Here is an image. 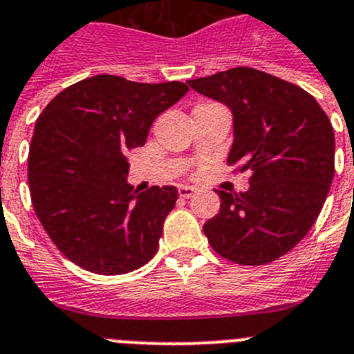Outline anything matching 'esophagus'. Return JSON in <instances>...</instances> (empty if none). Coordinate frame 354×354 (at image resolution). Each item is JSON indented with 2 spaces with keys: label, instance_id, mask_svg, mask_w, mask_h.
<instances>
[{
  "label": "esophagus",
  "instance_id": "esophagus-1",
  "mask_svg": "<svg viewBox=\"0 0 354 354\" xmlns=\"http://www.w3.org/2000/svg\"><path fill=\"white\" fill-rule=\"evenodd\" d=\"M178 194H180V197L189 199V197H192L194 194H196V189H194V187H187V185H180V187H178Z\"/></svg>",
  "mask_w": 354,
  "mask_h": 354
}]
</instances>
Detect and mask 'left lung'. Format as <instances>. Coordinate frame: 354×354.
I'll return each mask as SVG.
<instances>
[{
    "label": "left lung",
    "instance_id": "left-lung-1",
    "mask_svg": "<svg viewBox=\"0 0 354 354\" xmlns=\"http://www.w3.org/2000/svg\"><path fill=\"white\" fill-rule=\"evenodd\" d=\"M189 86L232 111L227 164L252 173L247 192L215 190L221 212L203 231L213 250L232 263H272L304 240L330 192V118L300 86L250 66L192 79Z\"/></svg>",
    "mask_w": 354,
    "mask_h": 354
}]
</instances>
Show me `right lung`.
<instances>
[{"instance_id": "obj_1", "label": "right lung", "mask_w": 354, "mask_h": 354, "mask_svg": "<svg viewBox=\"0 0 354 354\" xmlns=\"http://www.w3.org/2000/svg\"><path fill=\"white\" fill-rule=\"evenodd\" d=\"M189 86L93 75L47 104L35 125L28 183L38 221L59 252L81 268L122 275L157 254L176 187L138 194L125 153L146 142L155 118Z\"/></svg>"}]
</instances>
